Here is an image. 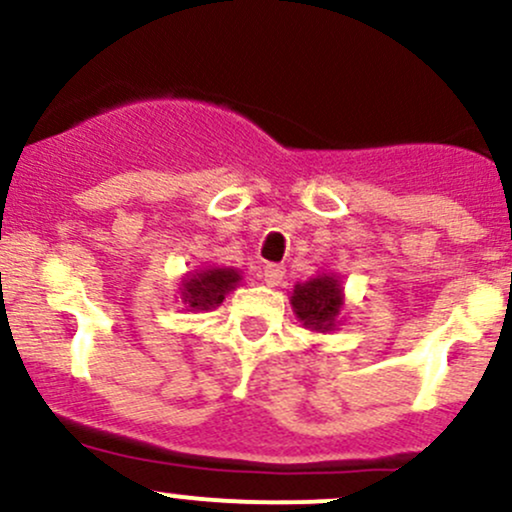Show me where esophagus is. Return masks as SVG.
<instances>
[{
    "mask_svg": "<svg viewBox=\"0 0 512 512\" xmlns=\"http://www.w3.org/2000/svg\"><path fill=\"white\" fill-rule=\"evenodd\" d=\"M284 267L282 265H267L262 269V282L269 284V286H277L279 282L284 279Z\"/></svg>",
    "mask_w": 512,
    "mask_h": 512,
    "instance_id": "1",
    "label": "esophagus"
}]
</instances>
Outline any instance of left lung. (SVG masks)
Listing matches in <instances>:
<instances>
[{"instance_id": "obj_1", "label": "left lung", "mask_w": 512, "mask_h": 512, "mask_svg": "<svg viewBox=\"0 0 512 512\" xmlns=\"http://www.w3.org/2000/svg\"><path fill=\"white\" fill-rule=\"evenodd\" d=\"M342 286L335 274H318L308 282L296 284L291 294V306H294L296 318L306 328L316 333H328L338 325V316L342 311Z\"/></svg>"}]
</instances>
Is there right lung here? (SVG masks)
Segmentation results:
<instances>
[{"label":"right lung","mask_w":512,"mask_h":512,"mask_svg":"<svg viewBox=\"0 0 512 512\" xmlns=\"http://www.w3.org/2000/svg\"><path fill=\"white\" fill-rule=\"evenodd\" d=\"M240 282L238 269L230 267H206L196 269L182 279V301L187 311H211L223 303L228 291H233Z\"/></svg>","instance_id":"add662e5"}]
</instances>
